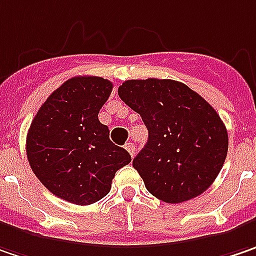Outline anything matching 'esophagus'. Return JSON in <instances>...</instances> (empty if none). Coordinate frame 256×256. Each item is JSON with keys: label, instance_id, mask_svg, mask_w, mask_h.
<instances>
[{"label": "esophagus", "instance_id": "esophagus-1", "mask_svg": "<svg viewBox=\"0 0 256 256\" xmlns=\"http://www.w3.org/2000/svg\"><path fill=\"white\" fill-rule=\"evenodd\" d=\"M124 148H126V150L130 153V156L134 158V154H136V148H134V144H133V143H126Z\"/></svg>", "mask_w": 256, "mask_h": 256}]
</instances>
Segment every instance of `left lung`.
Segmentation results:
<instances>
[{"mask_svg": "<svg viewBox=\"0 0 256 256\" xmlns=\"http://www.w3.org/2000/svg\"><path fill=\"white\" fill-rule=\"evenodd\" d=\"M118 96L149 130L148 143L133 159L146 189L166 204L204 194L228 153V132L215 108L174 80H128Z\"/></svg>", "mask_w": 256, "mask_h": 256, "instance_id": "obj_1", "label": "left lung"}]
</instances>
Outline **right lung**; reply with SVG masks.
<instances>
[{
  "mask_svg": "<svg viewBox=\"0 0 256 256\" xmlns=\"http://www.w3.org/2000/svg\"><path fill=\"white\" fill-rule=\"evenodd\" d=\"M112 90L106 78L72 77L48 96L31 122L30 166L51 194L70 204L92 205L104 198L117 170L132 160L98 122Z\"/></svg>",
  "mask_w": 256,
  "mask_h": 256,
  "instance_id": "obj_1",
  "label": "right lung"
}]
</instances>
